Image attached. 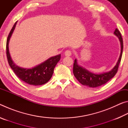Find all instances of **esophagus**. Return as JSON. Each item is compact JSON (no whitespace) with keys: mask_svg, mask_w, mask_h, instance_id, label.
Returning <instances> with one entry per match:
<instances>
[{"mask_svg":"<svg viewBox=\"0 0 128 128\" xmlns=\"http://www.w3.org/2000/svg\"><path fill=\"white\" fill-rule=\"evenodd\" d=\"M64 54L66 56H70L71 55H72V52H71L70 50H66V52H65Z\"/></svg>","mask_w":128,"mask_h":128,"instance_id":"1","label":"esophagus"}]
</instances>
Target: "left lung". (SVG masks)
<instances>
[{
    "instance_id": "left-lung-1",
    "label": "left lung",
    "mask_w": 128,
    "mask_h": 128,
    "mask_svg": "<svg viewBox=\"0 0 128 128\" xmlns=\"http://www.w3.org/2000/svg\"><path fill=\"white\" fill-rule=\"evenodd\" d=\"M114 34L118 38L120 42L121 52L116 64L111 70L102 73H94L91 72L84 67L80 66L77 62V60H74L73 64V74L77 80L82 85L89 88H98L104 85L112 78L118 72L119 64L120 63L123 51V40L120 32L117 29L114 30Z\"/></svg>"
}]
</instances>
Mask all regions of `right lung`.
Here are the masks:
<instances>
[{
	"label": "right lung",
	"instance_id": "1",
	"mask_svg": "<svg viewBox=\"0 0 128 128\" xmlns=\"http://www.w3.org/2000/svg\"><path fill=\"white\" fill-rule=\"evenodd\" d=\"M17 22H15L10 30L7 40V56L8 63L15 74L19 78L29 85L38 86L47 83L52 76L54 68L59 62L61 54L52 56L48 59L31 68H22L14 64L9 51V42L13 32L16 28Z\"/></svg>",
	"mask_w": 128,
	"mask_h": 128
}]
</instances>
